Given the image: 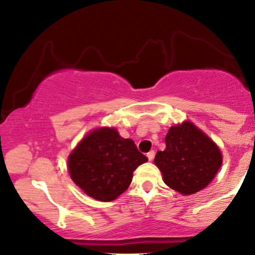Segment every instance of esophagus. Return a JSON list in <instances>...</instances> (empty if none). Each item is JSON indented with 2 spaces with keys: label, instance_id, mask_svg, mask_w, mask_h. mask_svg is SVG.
I'll list each match as a JSON object with an SVG mask.
<instances>
[{
  "label": "esophagus",
  "instance_id": "1",
  "mask_svg": "<svg viewBox=\"0 0 255 255\" xmlns=\"http://www.w3.org/2000/svg\"><path fill=\"white\" fill-rule=\"evenodd\" d=\"M147 158H148V160H153V158H154V151H150L147 153Z\"/></svg>",
  "mask_w": 255,
  "mask_h": 255
}]
</instances>
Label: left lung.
Listing matches in <instances>:
<instances>
[{"label":"left lung","mask_w":255,"mask_h":255,"mask_svg":"<svg viewBox=\"0 0 255 255\" xmlns=\"http://www.w3.org/2000/svg\"><path fill=\"white\" fill-rule=\"evenodd\" d=\"M165 150L158 151L154 164L166 186L181 194H194L207 186L222 165L219 147L192 122L172 126Z\"/></svg>","instance_id":"left-lung-1"}]
</instances>
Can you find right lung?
Returning a JSON list of instances; mask_svg holds the SVG:
<instances>
[{"instance_id": "right-lung-1", "label": "right lung", "mask_w": 255, "mask_h": 255, "mask_svg": "<svg viewBox=\"0 0 255 255\" xmlns=\"http://www.w3.org/2000/svg\"><path fill=\"white\" fill-rule=\"evenodd\" d=\"M147 158L131 139L115 128H97L87 134L68 157L72 180L91 198L115 200L129 187L133 171Z\"/></svg>"}]
</instances>
